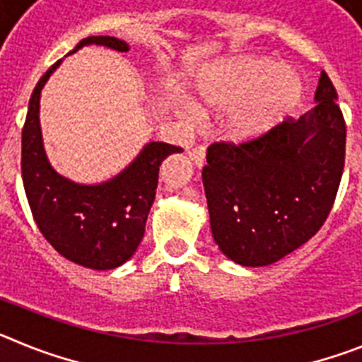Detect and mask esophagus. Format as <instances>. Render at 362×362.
Here are the masks:
<instances>
[{
  "instance_id": "obj_1",
  "label": "esophagus",
  "mask_w": 362,
  "mask_h": 362,
  "mask_svg": "<svg viewBox=\"0 0 362 362\" xmlns=\"http://www.w3.org/2000/svg\"><path fill=\"white\" fill-rule=\"evenodd\" d=\"M188 156H190L192 163H194V165H196V166H199V168H203L204 163H206V153H204L203 146L192 148L190 152H188Z\"/></svg>"
}]
</instances>
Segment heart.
I'll return each instance as SVG.
<instances>
[{
    "mask_svg": "<svg viewBox=\"0 0 362 362\" xmlns=\"http://www.w3.org/2000/svg\"><path fill=\"white\" fill-rule=\"evenodd\" d=\"M303 95L305 83L292 66L263 56H235L201 70L190 99L199 112L226 110L223 132L243 145L286 123Z\"/></svg>",
    "mask_w": 362,
    "mask_h": 362,
    "instance_id": "1",
    "label": "heart"
}]
</instances>
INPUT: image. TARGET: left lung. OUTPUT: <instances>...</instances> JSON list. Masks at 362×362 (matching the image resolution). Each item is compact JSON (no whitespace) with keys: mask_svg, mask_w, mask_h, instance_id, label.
I'll use <instances>...</instances> for the list:
<instances>
[{"mask_svg":"<svg viewBox=\"0 0 362 362\" xmlns=\"http://www.w3.org/2000/svg\"><path fill=\"white\" fill-rule=\"evenodd\" d=\"M346 124L321 72L315 107L254 143H216L203 183L219 250L267 267L305 245L326 221L344 168Z\"/></svg>","mask_w":362,"mask_h":362,"instance_id":"left-lung-1","label":"left lung"}]
</instances>
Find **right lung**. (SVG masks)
I'll list each match as a JSON object with an SVG mask.
<instances>
[{"label":"right lung","mask_w":362,"mask_h":362,"mask_svg":"<svg viewBox=\"0 0 362 362\" xmlns=\"http://www.w3.org/2000/svg\"><path fill=\"white\" fill-rule=\"evenodd\" d=\"M90 45L116 52L130 50V45L119 37L88 36L70 54ZM62 62L45 72L28 101L21 134L25 194L37 228L63 257L92 270H112L136 254L156 199L159 166L183 148L161 141L146 143L123 170L101 183H78L59 174L45 150L40 99Z\"/></svg>","instance_id":"obj_1"}]
</instances>
